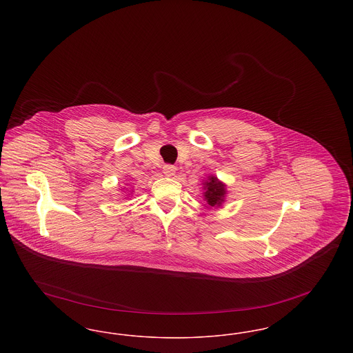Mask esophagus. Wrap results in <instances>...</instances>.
Listing matches in <instances>:
<instances>
[{
	"instance_id": "esophagus-1",
	"label": "esophagus",
	"mask_w": 353,
	"mask_h": 353,
	"mask_svg": "<svg viewBox=\"0 0 353 353\" xmlns=\"http://www.w3.org/2000/svg\"><path fill=\"white\" fill-rule=\"evenodd\" d=\"M164 174L165 176H168V177H172V176H174V173H176V167L174 165H170V164H167V165H164Z\"/></svg>"
}]
</instances>
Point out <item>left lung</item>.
Listing matches in <instances>:
<instances>
[{
  "instance_id": "1",
  "label": "left lung",
  "mask_w": 353,
  "mask_h": 353,
  "mask_svg": "<svg viewBox=\"0 0 353 353\" xmlns=\"http://www.w3.org/2000/svg\"><path fill=\"white\" fill-rule=\"evenodd\" d=\"M205 189H206V192L203 194H205V200L208 202V205L219 206L223 201V197L226 193L225 185L219 183L217 177L210 176L209 181L205 183Z\"/></svg>"
}]
</instances>
